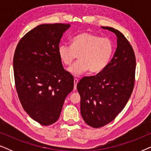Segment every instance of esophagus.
<instances>
[{
	"label": "esophagus",
	"mask_w": 151,
	"mask_h": 151,
	"mask_svg": "<svg viewBox=\"0 0 151 151\" xmlns=\"http://www.w3.org/2000/svg\"><path fill=\"white\" fill-rule=\"evenodd\" d=\"M78 82V80L76 79V78H75V79H74V88H73L74 91H76V89H77Z\"/></svg>",
	"instance_id": "1"
}]
</instances>
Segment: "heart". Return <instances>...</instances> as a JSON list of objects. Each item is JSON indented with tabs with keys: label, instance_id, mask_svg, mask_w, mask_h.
Segmentation results:
<instances>
[{
	"label": "heart",
	"instance_id": "heart-1",
	"mask_svg": "<svg viewBox=\"0 0 151 151\" xmlns=\"http://www.w3.org/2000/svg\"><path fill=\"white\" fill-rule=\"evenodd\" d=\"M58 55L62 63L69 66L78 57L79 60L69 67L68 71L76 77L89 70L97 73L104 70L113 53V44L110 39L83 32L72 38L71 47L60 45Z\"/></svg>",
	"mask_w": 151,
	"mask_h": 151
}]
</instances>
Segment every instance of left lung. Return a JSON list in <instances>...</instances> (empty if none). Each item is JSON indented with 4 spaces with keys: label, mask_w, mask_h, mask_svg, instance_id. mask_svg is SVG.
<instances>
[{
    "label": "left lung",
    "mask_w": 151,
    "mask_h": 151,
    "mask_svg": "<svg viewBox=\"0 0 151 151\" xmlns=\"http://www.w3.org/2000/svg\"><path fill=\"white\" fill-rule=\"evenodd\" d=\"M101 27L116 35L114 55L104 70L77 84L82 117L93 128L110 123L124 108L133 92L136 66L134 51L125 36L113 27Z\"/></svg>",
    "instance_id": "obj_1"
}]
</instances>
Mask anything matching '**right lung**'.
Returning <instances> with one entry per match:
<instances>
[{"mask_svg": "<svg viewBox=\"0 0 151 151\" xmlns=\"http://www.w3.org/2000/svg\"><path fill=\"white\" fill-rule=\"evenodd\" d=\"M70 26L40 24L22 37L14 53V79L20 103L33 119L44 126L58 119L66 97L73 89V76L64 69L58 51Z\"/></svg>", "mask_w": 151, "mask_h": 151, "instance_id": "add662e5", "label": "right lung"}]
</instances>
